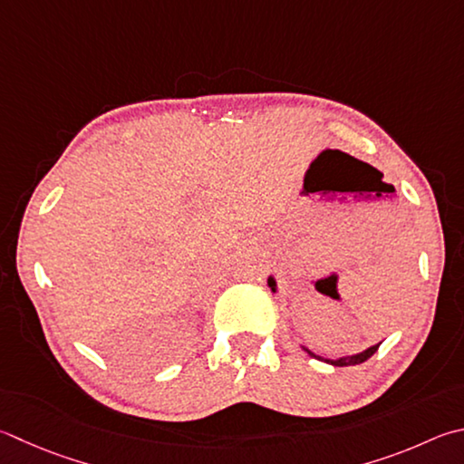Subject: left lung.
Segmentation results:
<instances>
[{
	"label": "left lung",
	"mask_w": 464,
	"mask_h": 464,
	"mask_svg": "<svg viewBox=\"0 0 464 464\" xmlns=\"http://www.w3.org/2000/svg\"><path fill=\"white\" fill-rule=\"evenodd\" d=\"M267 284H269V288H272L274 292H276V282H274V277H269L267 280ZM379 349V344H373V347H369L367 351H363V353H359V355H351V357H341V359H324L326 363H331V365H334V367H349V365H359V363H363V361H367L369 357L373 355V353ZM304 351L308 353V355H313V357H316L314 353H310L306 347H304ZM320 361H323V357H318Z\"/></svg>",
	"instance_id": "8db88e82"
}]
</instances>
